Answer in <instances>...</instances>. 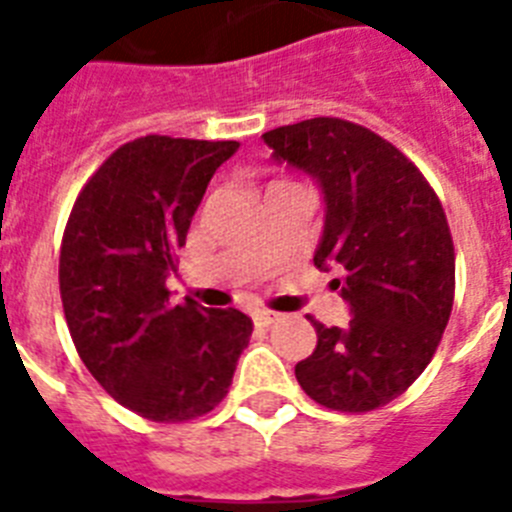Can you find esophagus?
Returning <instances> with one entry per match:
<instances>
[{
    "instance_id": "esophagus-1",
    "label": "esophagus",
    "mask_w": 512,
    "mask_h": 512,
    "mask_svg": "<svg viewBox=\"0 0 512 512\" xmlns=\"http://www.w3.org/2000/svg\"><path fill=\"white\" fill-rule=\"evenodd\" d=\"M279 318H282V315H279V312H274V310H259V312H253V323L261 325V328H269V325L277 323Z\"/></svg>"
}]
</instances>
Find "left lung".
Wrapping results in <instances>:
<instances>
[{
  "label": "left lung",
  "mask_w": 512,
  "mask_h": 512,
  "mask_svg": "<svg viewBox=\"0 0 512 512\" xmlns=\"http://www.w3.org/2000/svg\"><path fill=\"white\" fill-rule=\"evenodd\" d=\"M277 161L305 169L325 200L318 269L341 271L354 318L346 328L310 318L318 346L295 366L302 390L338 413H369L400 397L431 364L449 323L456 253L438 194L400 148L341 120L264 133Z\"/></svg>",
  "instance_id": "8db88e82"
}]
</instances>
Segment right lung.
Listing matches in <instances>:
<instances>
[{
  "label": "right lung",
  "instance_id": "1",
  "mask_svg": "<svg viewBox=\"0 0 512 512\" xmlns=\"http://www.w3.org/2000/svg\"><path fill=\"white\" fill-rule=\"evenodd\" d=\"M238 140L143 135L81 187L63 230L58 284L71 341L120 405L187 423L223 402L253 323L241 310L171 305L166 277L217 166Z\"/></svg>",
  "mask_w": 512,
  "mask_h": 512
}]
</instances>
